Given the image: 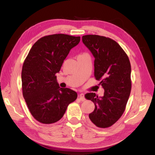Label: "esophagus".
<instances>
[{
  "instance_id": "esophagus-1",
  "label": "esophagus",
  "mask_w": 155,
  "mask_h": 155,
  "mask_svg": "<svg viewBox=\"0 0 155 155\" xmlns=\"http://www.w3.org/2000/svg\"><path fill=\"white\" fill-rule=\"evenodd\" d=\"M79 99L81 101H83L85 100V96H84L83 94H80L79 95Z\"/></svg>"
}]
</instances>
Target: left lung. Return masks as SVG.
Wrapping results in <instances>:
<instances>
[{
    "label": "left lung",
    "mask_w": 155,
    "mask_h": 155,
    "mask_svg": "<svg viewBox=\"0 0 155 155\" xmlns=\"http://www.w3.org/2000/svg\"><path fill=\"white\" fill-rule=\"evenodd\" d=\"M83 43L94 59V78L104 88V96L87 93L95 109L89 118L97 127L107 128L114 124L125 110L131 91L130 63L127 55L114 40L97 35L82 37Z\"/></svg>",
    "instance_id": "left-lung-1"
}]
</instances>
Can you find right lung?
<instances>
[{
  "label": "right lung",
  "mask_w": 155,
  "mask_h": 155,
  "mask_svg": "<svg viewBox=\"0 0 155 155\" xmlns=\"http://www.w3.org/2000/svg\"><path fill=\"white\" fill-rule=\"evenodd\" d=\"M79 41V36L46 35L35 42L26 56L21 73L22 95L31 114L41 124L57 122L77 99L76 92L59 87L56 74Z\"/></svg>",
  "instance_id": "1"
}]
</instances>
